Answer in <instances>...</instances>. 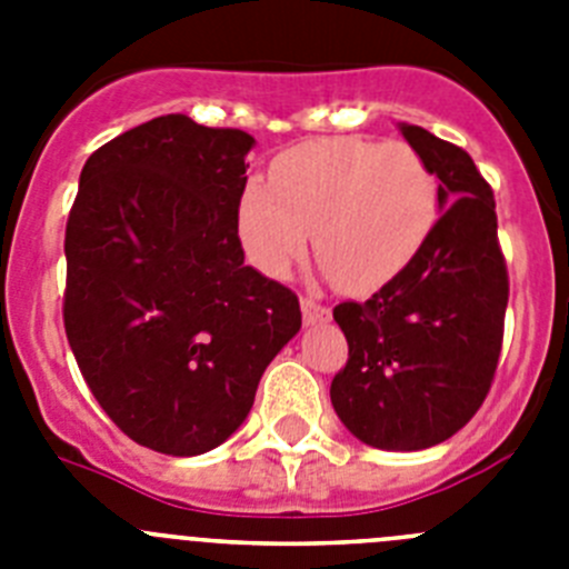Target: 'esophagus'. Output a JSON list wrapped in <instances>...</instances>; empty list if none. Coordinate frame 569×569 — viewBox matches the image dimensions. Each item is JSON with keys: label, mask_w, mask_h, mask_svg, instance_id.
<instances>
[{"label": "esophagus", "mask_w": 569, "mask_h": 569, "mask_svg": "<svg viewBox=\"0 0 569 569\" xmlns=\"http://www.w3.org/2000/svg\"><path fill=\"white\" fill-rule=\"evenodd\" d=\"M301 319H305V325H321V321L330 319V310L313 299H301Z\"/></svg>", "instance_id": "obj_1"}]
</instances>
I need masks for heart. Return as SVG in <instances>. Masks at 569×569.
<instances>
[{
  "instance_id": "heart-1",
  "label": "heart",
  "mask_w": 569,
  "mask_h": 569,
  "mask_svg": "<svg viewBox=\"0 0 569 569\" xmlns=\"http://www.w3.org/2000/svg\"><path fill=\"white\" fill-rule=\"evenodd\" d=\"M273 184L248 179L236 228L248 259L284 279L308 253L347 293H370L419 256L439 213V184L425 156L405 142L359 136L316 139L284 150Z\"/></svg>"
}]
</instances>
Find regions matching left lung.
<instances>
[{"instance_id": "left-lung-1", "label": "left lung", "mask_w": 569, "mask_h": 569, "mask_svg": "<svg viewBox=\"0 0 569 569\" xmlns=\"http://www.w3.org/2000/svg\"><path fill=\"white\" fill-rule=\"evenodd\" d=\"M399 130L439 179L441 216L393 281L333 310L350 353L330 401L359 441L410 453L459 433L485 401L510 284L496 199L479 168L419 124Z\"/></svg>"}]
</instances>
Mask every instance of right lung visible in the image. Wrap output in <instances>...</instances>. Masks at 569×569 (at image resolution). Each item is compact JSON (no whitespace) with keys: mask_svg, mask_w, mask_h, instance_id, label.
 I'll return each mask as SVG.
<instances>
[{"mask_svg":"<svg viewBox=\"0 0 569 569\" xmlns=\"http://www.w3.org/2000/svg\"><path fill=\"white\" fill-rule=\"evenodd\" d=\"M256 139L170 113L90 153L64 230V333L136 445L199 456L248 419L299 299L244 264L236 228Z\"/></svg>","mask_w":569,"mask_h":569,"instance_id":"right-lung-1","label":"right lung"}]
</instances>
